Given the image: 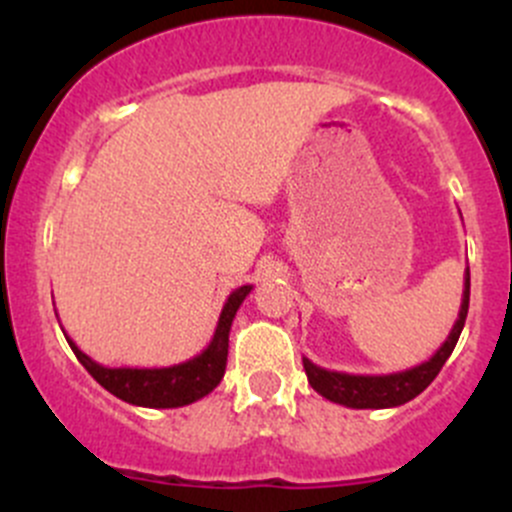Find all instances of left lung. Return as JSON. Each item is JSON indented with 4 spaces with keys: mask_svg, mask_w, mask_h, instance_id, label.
Instances as JSON below:
<instances>
[{
    "mask_svg": "<svg viewBox=\"0 0 512 512\" xmlns=\"http://www.w3.org/2000/svg\"><path fill=\"white\" fill-rule=\"evenodd\" d=\"M468 299H471V270L466 267V275H463V297H461V309H458V319L453 324L451 334L446 337V342L436 349V354L431 356L423 364L411 366L406 371H396V374H347V371H329L317 366L314 361H309L307 356H302L304 371H307V379L312 384V389L317 391L324 399L334 401V404H342L347 409H394V406L406 404V401L416 399L428 384L438 376V371L443 369L446 359L456 349L458 337L463 332V324L468 317Z\"/></svg>",
    "mask_w": 512,
    "mask_h": 512,
    "instance_id": "obj_1",
    "label": "left lung"
}]
</instances>
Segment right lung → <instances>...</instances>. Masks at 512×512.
<instances>
[{
    "instance_id": "right-lung-1",
    "label": "right lung",
    "mask_w": 512,
    "mask_h": 512,
    "mask_svg": "<svg viewBox=\"0 0 512 512\" xmlns=\"http://www.w3.org/2000/svg\"><path fill=\"white\" fill-rule=\"evenodd\" d=\"M250 292L252 285L232 289L230 297L225 299L218 327H215L208 347L195 354L193 359L173 366H153V369H146V366L143 369H138V366H103L89 354L81 352L74 339L66 337V332L64 337L69 347L74 349L76 359L84 364V369L113 396H118L126 404L146 406V409H178V406H188L208 396L223 381L232 319Z\"/></svg>"
}]
</instances>
